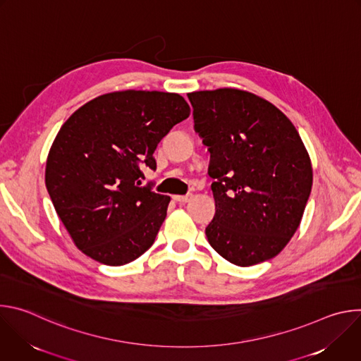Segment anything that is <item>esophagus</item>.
I'll use <instances>...</instances> for the list:
<instances>
[{
	"mask_svg": "<svg viewBox=\"0 0 361 361\" xmlns=\"http://www.w3.org/2000/svg\"><path fill=\"white\" fill-rule=\"evenodd\" d=\"M192 195L191 194H187V195H173V198L178 202H187Z\"/></svg>",
	"mask_w": 361,
	"mask_h": 361,
	"instance_id": "34e87169",
	"label": "esophagus"
}]
</instances>
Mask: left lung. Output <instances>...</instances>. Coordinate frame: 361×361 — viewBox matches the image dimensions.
Returning <instances> with one entry per match:
<instances>
[{"label": "left lung", "instance_id": "obj_1", "mask_svg": "<svg viewBox=\"0 0 361 361\" xmlns=\"http://www.w3.org/2000/svg\"><path fill=\"white\" fill-rule=\"evenodd\" d=\"M187 95L194 130L210 151V245L240 267L273 259L297 231L313 185L295 127L271 102L243 90Z\"/></svg>", "mask_w": 361, "mask_h": 361}]
</instances>
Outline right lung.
<instances>
[{
    "label": "right lung",
    "instance_id": "add662e5",
    "mask_svg": "<svg viewBox=\"0 0 361 361\" xmlns=\"http://www.w3.org/2000/svg\"><path fill=\"white\" fill-rule=\"evenodd\" d=\"M190 116L174 92L116 91L80 107L48 152L45 185L75 245L92 260L124 266L154 243L170 197L141 187L154 151Z\"/></svg>",
    "mask_w": 361,
    "mask_h": 361
}]
</instances>
